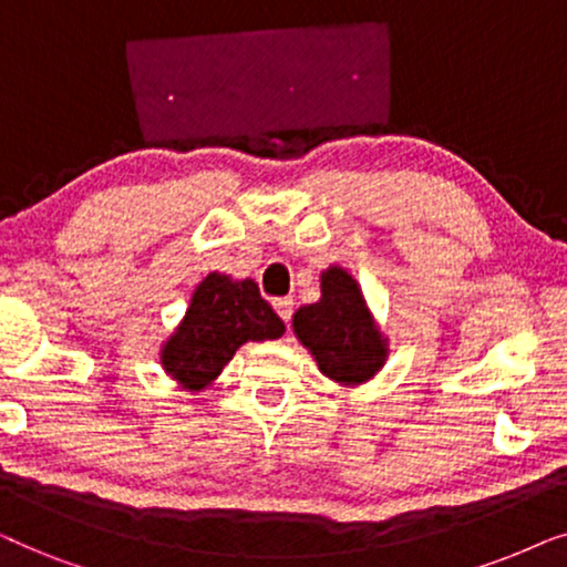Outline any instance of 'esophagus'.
Here are the masks:
<instances>
[{
    "instance_id": "obj_1",
    "label": "esophagus",
    "mask_w": 567,
    "mask_h": 567,
    "mask_svg": "<svg viewBox=\"0 0 567 567\" xmlns=\"http://www.w3.org/2000/svg\"><path fill=\"white\" fill-rule=\"evenodd\" d=\"M271 306H275L279 319H282L285 323H290V319H292V298H275V300H271Z\"/></svg>"
}]
</instances>
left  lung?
Listing matches in <instances>:
<instances>
[{
  "label": "left lung",
  "instance_id": "1",
  "mask_svg": "<svg viewBox=\"0 0 567 567\" xmlns=\"http://www.w3.org/2000/svg\"><path fill=\"white\" fill-rule=\"evenodd\" d=\"M292 331L319 362V371L342 386L371 381L389 354L360 285L342 267L321 271V298L298 308Z\"/></svg>",
  "mask_w": 567,
  "mask_h": 567
}]
</instances>
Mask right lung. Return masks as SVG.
Wrapping results in <instances>:
<instances>
[{"instance_id": "right-lung-1", "label": "right lung", "mask_w": 567, "mask_h": 567, "mask_svg": "<svg viewBox=\"0 0 567 567\" xmlns=\"http://www.w3.org/2000/svg\"><path fill=\"white\" fill-rule=\"evenodd\" d=\"M285 334V323L261 298L254 279L213 271L196 285L184 321L161 350L163 371L188 391L213 383L246 342Z\"/></svg>"}]
</instances>
